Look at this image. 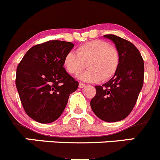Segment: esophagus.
<instances>
[{
	"instance_id": "obj_1",
	"label": "esophagus",
	"mask_w": 160,
	"mask_h": 160,
	"mask_svg": "<svg viewBox=\"0 0 160 160\" xmlns=\"http://www.w3.org/2000/svg\"><path fill=\"white\" fill-rule=\"evenodd\" d=\"M85 86H86V85H85L83 83H79V88H84Z\"/></svg>"
}]
</instances>
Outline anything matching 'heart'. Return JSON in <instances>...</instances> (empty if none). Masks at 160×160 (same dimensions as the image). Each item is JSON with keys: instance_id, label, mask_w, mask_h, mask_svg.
<instances>
[{"instance_id": "obj_1", "label": "heart", "mask_w": 160, "mask_h": 160, "mask_svg": "<svg viewBox=\"0 0 160 160\" xmlns=\"http://www.w3.org/2000/svg\"><path fill=\"white\" fill-rule=\"evenodd\" d=\"M84 72L79 78L87 82L106 81L116 74L119 64V54L117 49L107 41L94 40L77 49V54L69 52L63 58V65L70 74L77 75L86 66Z\"/></svg>"}]
</instances>
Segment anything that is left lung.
<instances>
[{"label":"left lung","mask_w":160,"mask_h":160,"mask_svg":"<svg viewBox=\"0 0 160 160\" xmlns=\"http://www.w3.org/2000/svg\"><path fill=\"white\" fill-rule=\"evenodd\" d=\"M104 37L115 44L119 54L116 74L102 86H95L91 101L94 114L105 122L125 119L135 105L144 82V61L138 49L131 42L113 34Z\"/></svg>","instance_id":"8db88e82"}]
</instances>
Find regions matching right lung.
I'll return each instance as SVG.
<instances>
[{
  "instance_id": "1",
  "label": "right lung",
  "mask_w": 160,
  "mask_h": 160,
  "mask_svg": "<svg viewBox=\"0 0 160 160\" xmlns=\"http://www.w3.org/2000/svg\"><path fill=\"white\" fill-rule=\"evenodd\" d=\"M74 44L49 41L31 48L16 70L15 84L26 114L41 123H52L64 111L79 83L63 67Z\"/></svg>"
}]
</instances>
